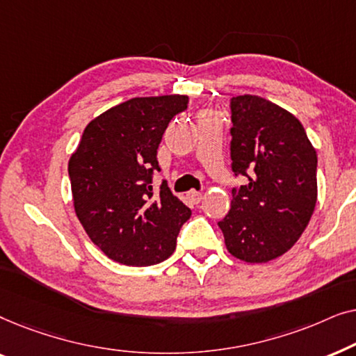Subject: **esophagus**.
<instances>
[{"instance_id":"obj_1","label":"esophagus","mask_w":356,"mask_h":356,"mask_svg":"<svg viewBox=\"0 0 356 356\" xmlns=\"http://www.w3.org/2000/svg\"><path fill=\"white\" fill-rule=\"evenodd\" d=\"M188 199H189V202H193V204H199L202 201V193H199V191H189L188 194Z\"/></svg>"}]
</instances>
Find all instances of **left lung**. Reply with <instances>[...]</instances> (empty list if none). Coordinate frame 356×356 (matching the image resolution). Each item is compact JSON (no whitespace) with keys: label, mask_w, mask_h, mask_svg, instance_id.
<instances>
[{"label":"left lung","mask_w":356,"mask_h":356,"mask_svg":"<svg viewBox=\"0 0 356 356\" xmlns=\"http://www.w3.org/2000/svg\"><path fill=\"white\" fill-rule=\"evenodd\" d=\"M232 209L218 222L232 256L267 262L290 250L308 227L318 199V155L290 111L257 95L230 100Z\"/></svg>","instance_id":"1"}]
</instances>
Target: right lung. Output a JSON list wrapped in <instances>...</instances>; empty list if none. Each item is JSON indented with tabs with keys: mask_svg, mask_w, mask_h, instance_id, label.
Masks as SVG:
<instances>
[{
	"mask_svg": "<svg viewBox=\"0 0 356 356\" xmlns=\"http://www.w3.org/2000/svg\"><path fill=\"white\" fill-rule=\"evenodd\" d=\"M186 95L136 97L86 126L67 172L79 222L94 245L126 266H152L172 256L191 217L168 184L152 186L157 149Z\"/></svg>",
	"mask_w": 356,
	"mask_h": 356,
	"instance_id": "right-lung-1",
	"label": "right lung"
}]
</instances>
